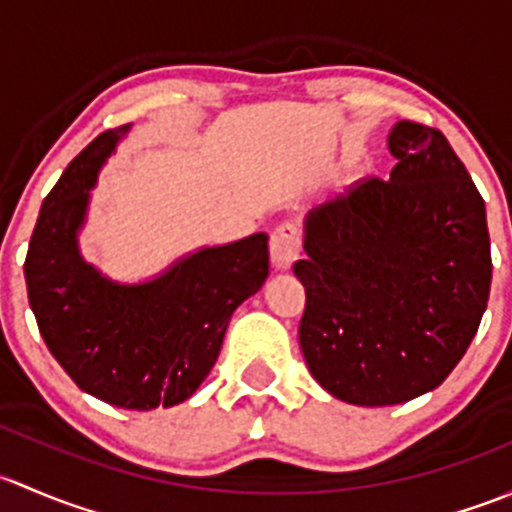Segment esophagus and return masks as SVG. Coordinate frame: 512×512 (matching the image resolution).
<instances>
[{
  "mask_svg": "<svg viewBox=\"0 0 512 512\" xmlns=\"http://www.w3.org/2000/svg\"><path fill=\"white\" fill-rule=\"evenodd\" d=\"M300 254L298 226L283 224L271 234V263L276 271H288Z\"/></svg>",
  "mask_w": 512,
  "mask_h": 512,
  "instance_id": "1",
  "label": "esophagus"
}]
</instances>
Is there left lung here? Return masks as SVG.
I'll return each mask as SVG.
<instances>
[{"label": "left lung", "instance_id": "1", "mask_svg": "<svg viewBox=\"0 0 512 512\" xmlns=\"http://www.w3.org/2000/svg\"><path fill=\"white\" fill-rule=\"evenodd\" d=\"M387 182L367 179L303 221L298 337L315 382L357 407L439 387L491 293L486 202L444 133L399 120Z\"/></svg>", "mask_w": 512, "mask_h": 512}]
</instances>
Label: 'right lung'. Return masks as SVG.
I'll use <instances>...</instances> for the list:
<instances>
[{"label": "right lung", "mask_w": 512, "mask_h": 512, "mask_svg": "<svg viewBox=\"0 0 512 512\" xmlns=\"http://www.w3.org/2000/svg\"><path fill=\"white\" fill-rule=\"evenodd\" d=\"M130 125L105 130L41 204L24 263L29 305L56 362L86 394L150 412L192 397L217 362L234 310L268 278V236L202 246L157 276L123 283L81 254L98 172Z\"/></svg>", "instance_id": "1"}]
</instances>
